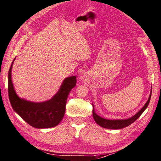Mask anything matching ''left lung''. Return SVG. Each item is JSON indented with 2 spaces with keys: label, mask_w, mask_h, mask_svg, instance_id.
I'll return each mask as SVG.
<instances>
[{
  "label": "left lung",
  "mask_w": 161,
  "mask_h": 161,
  "mask_svg": "<svg viewBox=\"0 0 161 161\" xmlns=\"http://www.w3.org/2000/svg\"><path fill=\"white\" fill-rule=\"evenodd\" d=\"M152 91V90H151ZM151 91L150 93V96L149 98H148V101L147 102L146 104L142 108V109L139 112H137L135 116H133L132 117L128 118V119H125V120H108V119H104L102 117L99 116L97 114L95 111H94V108L92 110V114H93V118L95 119V122L98 124L99 125H100L102 128H107V129H113V130H118V129H122L125 128V127H128L130 125H131L132 123H133L137 119V118L141 116L142 113L145 111L148 107V104H149L150 99H151Z\"/></svg>",
  "instance_id": "1"
}]
</instances>
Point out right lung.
Wrapping results in <instances>:
<instances>
[{"label":"right lung","mask_w":161,"mask_h":161,"mask_svg":"<svg viewBox=\"0 0 161 161\" xmlns=\"http://www.w3.org/2000/svg\"><path fill=\"white\" fill-rule=\"evenodd\" d=\"M12 63L8 73V95L14 111L30 125L36 128L57 126L64 116L66 100L69 92L76 85V76L66 78L55 95L47 101L31 102L19 98L15 92L12 81Z\"/></svg>","instance_id":"1"}]
</instances>
